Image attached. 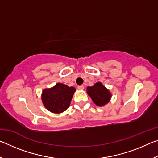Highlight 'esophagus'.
<instances>
[{"instance_id":"esophagus-1","label":"esophagus","mask_w":158,"mask_h":158,"mask_svg":"<svg viewBox=\"0 0 158 158\" xmlns=\"http://www.w3.org/2000/svg\"><path fill=\"white\" fill-rule=\"evenodd\" d=\"M77 88H78V89H79V90H82V89H84V85H79V86L77 87Z\"/></svg>"}]
</instances>
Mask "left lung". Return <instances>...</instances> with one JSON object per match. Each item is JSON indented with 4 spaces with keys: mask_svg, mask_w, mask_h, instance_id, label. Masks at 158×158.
<instances>
[{
    "mask_svg": "<svg viewBox=\"0 0 158 158\" xmlns=\"http://www.w3.org/2000/svg\"><path fill=\"white\" fill-rule=\"evenodd\" d=\"M87 93L96 105L102 106L105 105L110 100V92L101 84L96 83L93 86L87 87Z\"/></svg>",
    "mask_w": 158,
    "mask_h": 158,
    "instance_id": "8db88e82",
    "label": "left lung"
}]
</instances>
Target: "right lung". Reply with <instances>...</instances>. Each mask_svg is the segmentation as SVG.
I'll list each match as a JSON object with an SVG mask.
<instances>
[{
  "label": "right lung",
  "mask_w": 158,
  "mask_h": 158,
  "mask_svg": "<svg viewBox=\"0 0 158 158\" xmlns=\"http://www.w3.org/2000/svg\"><path fill=\"white\" fill-rule=\"evenodd\" d=\"M74 91V87L58 83L52 89L43 90L42 102L49 111L56 114L61 113L69 107Z\"/></svg>",
  "instance_id": "right-lung-1"
}]
</instances>
